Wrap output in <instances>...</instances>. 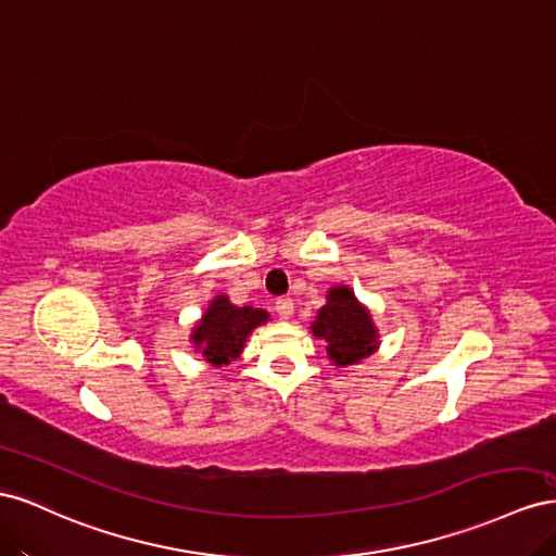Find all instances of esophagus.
I'll list each match as a JSON object with an SVG mask.
<instances>
[{"mask_svg": "<svg viewBox=\"0 0 556 556\" xmlns=\"http://www.w3.org/2000/svg\"><path fill=\"white\" fill-rule=\"evenodd\" d=\"M275 309H277L281 319H291V316H293V300L291 298H279L275 303Z\"/></svg>", "mask_w": 556, "mask_h": 556, "instance_id": "1", "label": "esophagus"}]
</instances>
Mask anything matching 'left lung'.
<instances>
[{
    "mask_svg": "<svg viewBox=\"0 0 556 556\" xmlns=\"http://www.w3.org/2000/svg\"><path fill=\"white\" fill-rule=\"evenodd\" d=\"M312 330L326 342V352L336 366H352L377 349V330L370 314L344 287L328 293V303L319 309Z\"/></svg>",
    "mask_w": 556,
    "mask_h": 556,
    "instance_id": "8db88e82",
    "label": "left lung"
}]
</instances>
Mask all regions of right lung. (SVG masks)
Segmentation results:
<instances>
[{
  "instance_id": "right-lung-1",
  "label": "right lung",
  "mask_w": 556,
  "mask_h": 556,
  "mask_svg": "<svg viewBox=\"0 0 556 556\" xmlns=\"http://www.w3.org/2000/svg\"><path fill=\"white\" fill-rule=\"evenodd\" d=\"M267 321L265 309L235 307L226 295H218L195 328V349L214 366H224L242 352L249 332Z\"/></svg>"
}]
</instances>
